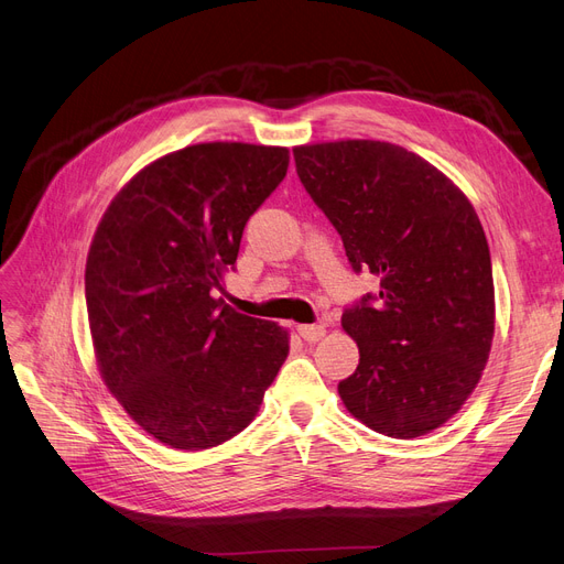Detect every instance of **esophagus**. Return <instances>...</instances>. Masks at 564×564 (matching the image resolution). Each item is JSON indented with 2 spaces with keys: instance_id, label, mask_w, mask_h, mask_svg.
Listing matches in <instances>:
<instances>
[{
  "instance_id": "1",
  "label": "esophagus",
  "mask_w": 564,
  "mask_h": 564,
  "mask_svg": "<svg viewBox=\"0 0 564 564\" xmlns=\"http://www.w3.org/2000/svg\"><path fill=\"white\" fill-rule=\"evenodd\" d=\"M296 332L303 340H308V344H315V340H319L324 334H327V329H324L322 324H299Z\"/></svg>"
}]
</instances>
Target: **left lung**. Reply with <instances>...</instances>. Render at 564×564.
I'll use <instances>...</instances> for the list:
<instances>
[{"label": "left lung", "mask_w": 564, "mask_h": 564, "mask_svg": "<svg viewBox=\"0 0 564 564\" xmlns=\"http://www.w3.org/2000/svg\"><path fill=\"white\" fill-rule=\"evenodd\" d=\"M296 172L344 240L355 272L381 280L340 317L360 365L338 383L367 429L412 440L466 404L489 360L494 278L473 204L431 162L386 141L294 148Z\"/></svg>", "instance_id": "obj_1"}]
</instances>
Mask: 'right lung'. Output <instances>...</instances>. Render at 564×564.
Returning a JSON list of instances; mask_svg holds the SVG:
<instances>
[{
    "instance_id": "right-lung-1",
    "label": "right lung",
    "mask_w": 564,
    "mask_h": 564,
    "mask_svg": "<svg viewBox=\"0 0 564 564\" xmlns=\"http://www.w3.org/2000/svg\"><path fill=\"white\" fill-rule=\"evenodd\" d=\"M286 166L280 145H187L141 169L94 232L84 286L98 371L172 449H209L245 431L286 360L284 327L216 296L249 216Z\"/></svg>"
}]
</instances>
